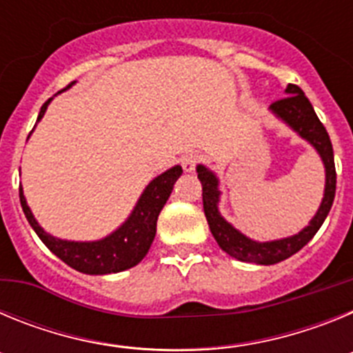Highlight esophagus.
<instances>
[{
  "instance_id": "1",
  "label": "esophagus",
  "mask_w": 353,
  "mask_h": 353,
  "mask_svg": "<svg viewBox=\"0 0 353 353\" xmlns=\"http://www.w3.org/2000/svg\"><path fill=\"white\" fill-rule=\"evenodd\" d=\"M199 162H201V155L196 154V152H191V154L183 155L182 166L185 171H194Z\"/></svg>"
}]
</instances>
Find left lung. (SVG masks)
<instances>
[{"label": "left lung", "mask_w": 353, "mask_h": 353, "mask_svg": "<svg viewBox=\"0 0 353 353\" xmlns=\"http://www.w3.org/2000/svg\"><path fill=\"white\" fill-rule=\"evenodd\" d=\"M270 109L281 120H285L293 130H297L302 138L307 139L316 148L323 164H325V194H323V201L313 221L310 223V226L304 228L299 235L288 236V239L283 240H274V242H254V240L236 232L232 224H228L221 217L219 210H217V201H219L217 179L205 166H198V179L201 182V187H203V194L201 196H203L205 217H207L214 239L217 240L219 248L224 252H228L230 256L236 258L240 261L258 265H274L301 251L313 239L314 233L320 230L327 214L330 212L336 196V166L332 143H330L329 134H327L323 123L318 120L310 99L304 95V92L299 88L297 84H288L286 97L272 102Z\"/></svg>", "instance_id": "1"}]
</instances>
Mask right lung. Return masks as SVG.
I'll list each match as a JSON object with an SVG mask.
<instances>
[{
    "instance_id": "add662e5",
    "label": "right lung",
    "mask_w": 353,
    "mask_h": 353,
    "mask_svg": "<svg viewBox=\"0 0 353 353\" xmlns=\"http://www.w3.org/2000/svg\"><path fill=\"white\" fill-rule=\"evenodd\" d=\"M70 84H67V88ZM49 102L51 99L43 102L37 121L43 117ZM180 174H182V168L174 166L152 180L129 219L121 224V228H118L113 235L97 240V242H67V240L54 239L43 232L35 221L30 207L26 205V199H24L23 187H19V199H21V207H23L28 223L35 230L39 239L48 245L49 251L54 252L56 256L65 261L68 267L83 274H114L130 269L146 256V252L155 239L159 214H161L162 207L166 205L174 182Z\"/></svg>"
}]
</instances>
